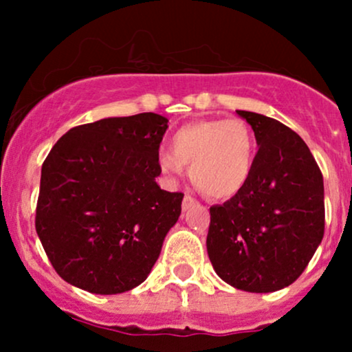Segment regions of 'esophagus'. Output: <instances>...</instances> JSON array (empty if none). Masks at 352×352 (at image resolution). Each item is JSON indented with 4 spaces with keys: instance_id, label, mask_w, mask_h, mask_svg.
Masks as SVG:
<instances>
[{
    "instance_id": "obj_1",
    "label": "esophagus",
    "mask_w": 352,
    "mask_h": 352,
    "mask_svg": "<svg viewBox=\"0 0 352 352\" xmlns=\"http://www.w3.org/2000/svg\"><path fill=\"white\" fill-rule=\"evenodd\" d=\"M192 205H195V199L190 195H185L184 197V201H182V208H184V212H187V210L192 207Z\"/></svg>"
}]
</instances>
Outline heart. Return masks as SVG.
<instances>
[{
    "mask_svg": "<svg viewBox=\"0 0 352 352\" xmlns=\"http://www.w3.org/2000/svg\"><path fill=\"white\" fill-rule=\"evenodd\" d=\"M172 151L159 155V168L168 180L190 179L210 199H230L246 187L256 162L258 145L241 119H207L182 125L172 135Z\"/></svg>",
    "mask_w": 352,
    "mask_h": 352,
    "instance_id": "1",
    "label": "heart"
}]
</instances>
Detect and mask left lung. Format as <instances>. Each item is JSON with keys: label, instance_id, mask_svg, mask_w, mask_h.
Returning <instances> with one entry per match:
<instances>
[{"label": "left lung", "instance_id": "8db88e82", "mask_svg": "<svg viewBox=\"0 0 352 352\" xmlns=\"http://www.w3.org/2000/svg\"><path fill=\"white\" fill-rule=\"evenodd\" d=\"M258 153L246 187L210 208L207 252L233 288L272 293L305 272L324 235V185L313 153L296 132L248 111Z\"/></svg>", "mask_w": 352, "mask_h": 352}]
</instances>
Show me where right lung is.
I'll list each match as a JSON object with an SVG mask.
<instances>
[{"instance_id": "1", "label": "right lung", "mask_w": 352, "mask_h": 352, "mask_svg": "<svg viewBox=\"0 0 352 352\" xmlns=\"http://www.w3.org/2000/svg\"><path fill=\"white\" fill-rule=\"evenodd\" d=\"M165 117H107L66 132L44 160L36 232L69 285L119 294L147 280L184 193L157 185Z\"/></svg>"}]
</instances>
